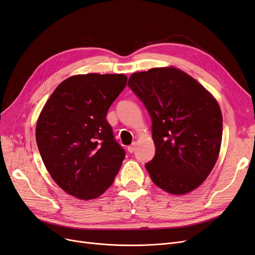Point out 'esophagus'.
I'll use <instances>...</instances> for the list:
<instances>
[{
  "mask_svg": "<svg viewBox=\"0 0 255 255\" xmlns=\"http://www.w3.org/2000/svg\"><path fill=\"white\" fill-rule=\"evenodd\" d=\"M135 149H136V144H135V143H133L132 145H128V151L129 153H133V152L135 151Z\"/></svg>",
  "mask_w": 255,
  "mask_h": 255,
  "instance_id": "esophagus-1",
  "label": "esophagus"
}]
</instances>
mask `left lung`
<instances>
[{
	"instance_id": "1",
	"label": "left lung",
	"mask_w": 255,
	"mask_h": 255,
	"mask_svg": "<svg viewBox=\"0 0 255 255\" xmlns=\"http://www.w3.org/2000/svg\"><path fill=\"white\" fill-rule=\"evenodd\" d=\"M128 86L152 119L155 155L145 164L151 180L172 195L200 186L217 161L222 114L201 84L174 67L133 73Z\"/></svg>"
}]
</instances>
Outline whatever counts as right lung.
<instances>
[{"label": "right lung", "mask_w": 255, "mask_h": 255, "mask_svg": "<svg viewBox=\"0 0 255 255\" xmlns=\"http://www.w3.org/2000/svg\"><path fill=\"white\" fill-rule=\"evenodd\" d=\"M125 74H79L61 82L43 106L36 141L52 179L67 194L89 200L113 184L126 152L107 111L127 85Z\"/></svg>", "instance_id": "add662e5"}]
</instances>
